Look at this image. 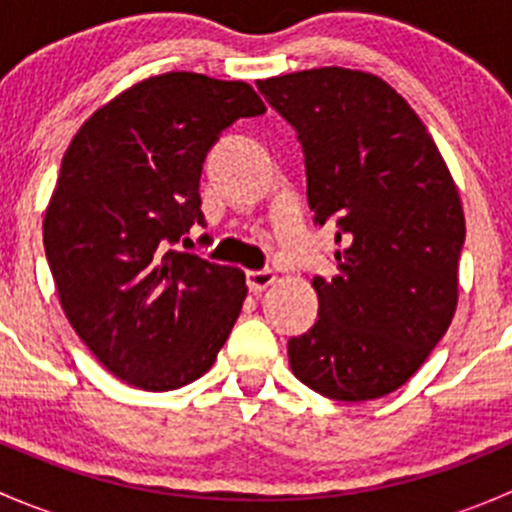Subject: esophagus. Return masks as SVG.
Wrapping results in <instances>:
<instances>
[{
  "mask_svg": "<svg viewBox=\"0 0 512 512\" xmlns=\"http://www.w3.org/2000/svg\"><path fill=\"white\" fill-rule=\"evenodd\" d=\"M275 280H277V277H275V272H272V270L247 272V287H250V292H255V294L265 292V289L270 287Z\"/></svg>",
  "mask_w": 512,
  "mask_h": 512,
  "instance_id": "34e87169",
  "label": "esophagus"
}]
</instances>
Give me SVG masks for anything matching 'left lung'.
Here are the masks:
<instances>
[{
    "label": "left lung",
    "mask_w": 512,
    "mask_h": 512,
    "mask_svg": "<svg viewBox=\"0 0 512 512\" xmlns=\"http://www.w3.org/2000/svg\"><path fill=\"white\" fill-rule=\"evenodd\" d=\"M257 89L297 131L314 223L337 227V275L312 280L319 319L289 339L292 374L334 401L381 399L451 327L461 195L428 128L379 76L322 66Z\"/></svg>",
    "instance_id": "obj_1"
}]
</instances>
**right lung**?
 I'll return each instance as SVG.
<instances>
[{
  "label": "right lung",
  "instance_id": "obj_1",
  "mask_svg": "<svg viewBox=\"0 0 512 512\" xmlns=\"http://www.w3.org/2000/svg\"><path fill=\"white\" fill-rule=\"evenodd\" d=\"M260 113L245 81L170 71L103 103L66 148L44 213L46 260L74 332L136 389L200 379L240 317L245 272L170 245L205 225L210 146Z\"/></svg>",
  "mask_w": 512,
  "mask_h": 512
}]
</instances>
